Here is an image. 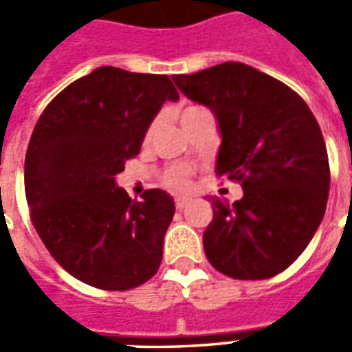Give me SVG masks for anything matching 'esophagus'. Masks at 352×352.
<instances>
[{
	"label": "esophagus",
	"instance_id": "1",
	"mask_svg": "<svg viewBox=\"0 0 352 352\" xmlns=\"http://www.w3.org/2000/svg\"><path fill=\"white\" fill-rule=\"evenodd\" d=\"M188 204V199L186 198H177L175 199V207L177 209H184V206Z\"/></svg>",
	"mask_w": 352,
	"mask_h": 352
}]
</instances>
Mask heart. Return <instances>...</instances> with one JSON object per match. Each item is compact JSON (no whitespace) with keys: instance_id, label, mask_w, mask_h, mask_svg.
Returning <instances> with one entry per match:
<instances>
[{"instance_id":"heart-1","label":"heart","mask_w":352,"mask_h":352,"mask_svg":"<svg viewBox=\"0 0 352 352\" xmlns=\"http://www.w3.org/2000/svg\"><path fill=\"white\" fill-rule=\"evenodd\" d=\"M194 111H198V107H186L183 113H181V118L186 115H190ZM166 186H169L171 190H188V186H190L188 173H186L184 169H171L168 175H166Z\"/></svg>"}]
</instances>
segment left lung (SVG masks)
<instances>
[{"label": "left lung", "mask_w": 352, "mask_h": 352, "mask_svg": "<svg viewBox=\"0 0 352 352\" xmlns=\"http://www.w3.org/2000/svg\"><path fill=\"white\" fill-rule=\"evenodd\" d=\"M171 79L211 109L222 139L214 171L243 186L234 204L209 198L207 260L234 279L285 272L313 239L328 201L330 166L317 118L294 90L241 62Z\"/></svg>", "instance_id": "8db88e82"}]
</instances>
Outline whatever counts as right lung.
Wrapping results in <instances>:
<instances>
[{
    "instance_id": "1",
    "label": "right lung",
    "mask_w": 352,
    "mask_h": 352,
    "mask_svg": "<svg viewBox=\"0 0 352 352\" xmlns=\"http://www.w3.org/2000/svg\"><path fill=\"white\" fill-rule=\"evenodd\" d=\"M168 75L103 65L50 101L24 164L28 207L45 247L75 279L130 290L158 272L175 201L153 188L131 199L116 184L166 101Z\"/></svg>"
}]
</instances>
